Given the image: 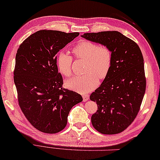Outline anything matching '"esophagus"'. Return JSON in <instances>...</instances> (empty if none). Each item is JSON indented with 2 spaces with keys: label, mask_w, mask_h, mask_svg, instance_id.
Returning a JSON list of instances; mask_svg holds the SVG:
<instances>
[{
  "label": "esophagus",
  "mask_w": 160,
  "mask_h": 160,
  "mask_svg": "<svg viewBox=\"0 0 160 160\" xmlns=\"http://www.w3.org/2000/svg\"><path fill=\"white\" fill-rule=\"evenodd\" d=\"M89 99V95H83V100L84 102H86Z\"/></svg>",
  "instance_id": "obj_1"
}]
</instances>
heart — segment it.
<instances>
[{
  "label": "heart",
  "mask_w": 160,
  "mask_h": 160,
  "mask_svg": "<svg viewBox=\"0 0 160 160\" xmlns=\"http://www.w3.org/2000/svg\"><path fill=\"white\" fill-rule=\"evenodd\" d=\"M75 58L85 61L83 76L72 78L66 81V85L81 93H87L98 85V79H104L109 72L113 60L112 50L106 44L83 40L72 49ZM58 70L65 77L72 74L73 58L68 53H59L57 58Z\"/></svg>",
  "instance_id": "heart-1"
}]
</instances>
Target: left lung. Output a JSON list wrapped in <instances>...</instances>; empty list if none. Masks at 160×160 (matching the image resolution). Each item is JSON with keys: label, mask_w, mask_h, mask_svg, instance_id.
Returning a JSON list of instances; mask_svg holds the SVG:
<instances>
[{"label": "left lung", "mask_w": 160, "mask_h": 160, "mask_svg": "<svg viewBox=\"0 0 160 160\" xmlns=\"http://www.w3.org/2000/svg\"><path fill=\"white\" fill-rule=\"evenodd\" d=\"M82 37L108 45L113 53L109 72L90 96L98 104L92 125L102 134L120 133L136 118L146 92L142 53L134 41L118 31L87 32Z\"/></svg>", "instance_id": "1"}]
</instances>
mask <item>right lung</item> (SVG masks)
<instances>
[{
    "label": "right lung",
    "mask_w": 160,
    "mask_h": 160,
    "mask_svg": "<svg viewBox=\"0 0 160 160\" xmlns=\"http://www.w3.org/2000/svg\"><path fill=\"white\" fill-rule=\"evenodd\" d=\"M79 32L41 30L27 38L16 54L14 81L19 105L38 130L47 134L62 131L72 107L81 95L62 87L56 53Z\"/></svg>",
    "instance_id": "1"
}]
</instances>
